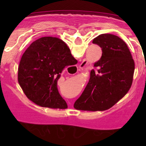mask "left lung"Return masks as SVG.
<instances>
[{"label": "left lung", "mask_w": 146, "mask_h": 146, "mask_svg": "<svg viewBox=\"0 0 146 146\" xmlns=\"http://www.w3.org/2000/svg\"><path fill=\"white\" fill-rule=\"evenodd\" d=\"M93 43L102 48L101 58L94 64L90 79L74 102L76 110L103 111L110 109L127 94L135 72V61L128 46L115 35L103 33Z\"/></svg>", "instance_id": "obj_1"}]
</instances>
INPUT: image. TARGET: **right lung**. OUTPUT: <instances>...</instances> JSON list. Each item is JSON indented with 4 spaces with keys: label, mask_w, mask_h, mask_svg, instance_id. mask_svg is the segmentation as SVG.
I'll return each mask as SVG.
<instances>
[{
    "label": "right lung",
    "mask_w": 146,
    "mask_h": 146,
    "mask_svg": "<svg viewBox=\"0 0 146 146\" xmlns=\"http://www.w3.org/2000/svg\"><path fill=\"white\" fill-rule=\"evenodd\" d=\"M76 60L61 39L42 37L31 44L18 67V82L25 96L43 108L66 109L67 104L58 90L60 73ZM77 62V60H76Z\"/></svg>",
    "instance_id": "1"
}]
</instances>
